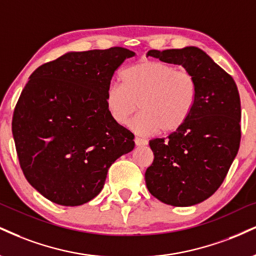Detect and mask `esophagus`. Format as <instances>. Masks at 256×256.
I'll list each match as a JSON object with an SVG mask.
<instances>
[{
    "instance_id": "esophagus-1",
    "label": "esophagus",
    "mask_w": 256,
    "mask_h": 256,
    "mask_svg": "<svg viewBox=\"0 0 256 256\" xmlns=\"http://www.w3.org/2000/svg\"><path fill=\"white\" fill-rule=\"evenodd\" d=\"M134 143H136L137 146H146L148 140H143V138L136 137V138H134Z\"/></svg>"
}]
</instances>
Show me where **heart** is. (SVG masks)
<instances>
[{
  "label": "heart",
  "instance_id": "obj_1",
  "mask_svg": "<svg viewBox=\"0 0 256 256\" xmlns=\"http://www.w3.org/2000/svg\"><path fill=\"white\" fill-rule=\"evenodd\" d=\"M120 78L122 83L107 88L106 107L112 119L124 125L140 106L142 112L131 122L137 134L176 131L194 108L196 83L187 70L158 60H142L122 70Z\"/></svg>",
  "mask_w": 256,
  "mask_h": 256
}]
</instances>
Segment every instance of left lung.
<instances>
[{"mask_svg": "<svg viewBox=\"0 0 256 256\" xmlns=\"http://www.w3.org/2000/svg\"><path fill=\"white\" fill-rule=\"evenodd\" d=\"M148 56L192 74L196 101L180 128L149 142L154 162L146 172V187L164 204H199L220 188L238 152L241 101L236 83L196 46L150 50Z\"/></svg>", "mask_w": 256, "mask_h": 256, "instance_id": "left-lung-1", "label": "left lung"}]
</instances>
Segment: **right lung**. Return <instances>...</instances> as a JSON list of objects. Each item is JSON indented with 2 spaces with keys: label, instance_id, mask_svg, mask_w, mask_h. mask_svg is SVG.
<instances>
[{
  "label": "right lung",
  "instance_id": "add662e5",
  "mask_svg": "<svg viewBox=\"0 0 256 256\" xmlns=\"http://www.w3.org/2000/svg\"><path fill=\"white\" fill-rule=\"evenodd\" d=\"M134 54L124 48L68 52L30 76L12 131L24 178L46 199L88 202L104 188L112 163L134 150V134L112 119L106 92Z\"/></svg>",
  "mask_w": 256,
  "mask_h": 256
}]
</instances>
